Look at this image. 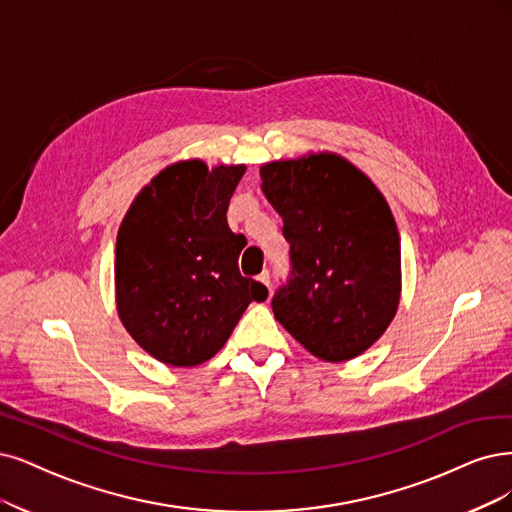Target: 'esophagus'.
Returning a JSON list of instances; mask_svg holds the SVG:
<instances>
[{
  "label": "esophagus",
  "instance_id": "obj_1",
  "mask_svg": "<svg viewBox=\"0 0 512 512\" xmlns=\"http://www.w3.org/2000/svg\"><path fill=\"white\" fill-rule=\"evenodd\" d=\"M257 280H259V282H261V285H263V287H266L268 291H272V289H270V272H261V274L257 276Z\"/></svg>",
  "mask_w": 512,
  "mask_h": 512
}]
</instances>
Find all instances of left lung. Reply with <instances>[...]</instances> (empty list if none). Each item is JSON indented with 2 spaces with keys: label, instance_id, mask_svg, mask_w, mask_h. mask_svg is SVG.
Listing matches in <instances>:
<instances>
[{
  "label": "left lung",
  "instance_id": "8db88e82",
  "mask_svg": "<svg viewBox=\"0 0 512 512\" xmlns=\"http://www.w3.org/2000/svg\"><path fill=\"white\" fill-rule=\"evenodd\" d=\"M259 173L291 244L274 316L316 358L350 361L399 308L401 238L390 206L365 173L329 151L268 162Z\"/></svg>",
  "mask_w": 512,
  "mask_h": 512
}]
</instances>
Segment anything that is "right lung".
<instances>
[{"instance_id": "1", "label": "right lung", "mask_w": 512, "mask_h": 512, "mask_svg": "<svg viewBox=\"0 0 512 512\" xmlns=\"http://www.w3.org/2000/svg\"><path fill=\"white\" fill-rule=\"evenodd\" d=\"M246 166H166L132 200L116 242V304L130 337L160 363L213 358L251 301L268 289L240 276L242 234L227 206Z\"/></svg>"}]
</instances>
